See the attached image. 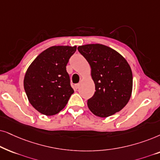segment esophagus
<instances>
[{
  "mask_svg": "<svg viewBox=\"0 0 160 160\" xmlns=\"http://www.w3.org/2000/svg\"><path fill=\"white\" fill-rule=\"evenodd\" d=\"M74 87H75L76 89L79 88V87H80V83H77V84H75V85H74Z\"/></svg>",
  "mask_w": 160,
  "mask_h": 160,
  "instance_id": "obj_1",
  "label": "esophagus"
}]
</instances>
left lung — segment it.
<instances>
[{"instance_id":"obj_1","label":"left lung","mask_w":160,"mask_h":160,"mask_svg":"<svg viewBox=\"0 0 160 160\" xmlns=\"http://www.w3.org/2000/svg\"><path fill=\"white\" fill-rule=\"evenodd\" d=\"M90 65L94 94L87 102L95 116L106 118L123 109L132 91V72L126 59L113 49L101 44L79 46Z\"/></svg>"}]
</instances>
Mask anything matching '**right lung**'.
<instances>
[{"mask_svg": "<svg viewBox=\"0 0 160 160\" xmlns=\"http://www.w3.org/2000/svg\"><path fill=\"white\" fill-rule=\"evenodd\" d=\"M77 47L52 46L40 53L28 68L24 88L28 101L45 116L58 113L74 93L67 72Z\"/></svg>", "mask_w": 160, "mask_h": 160, "instance_id": "right-lung-1", "label": "right lung"}]
</instances>
